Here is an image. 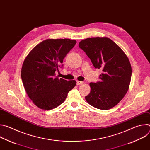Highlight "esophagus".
I'll list each match as a JSON object with an SVG mask.
<instances>
[{"mask_svg": "<svg viewBox=\"0 0 150 150\" xmlns=\"http://www.w3.org/2000/svg\"><path fill=\"white\" fill-rule=\"evenodd\" d=\"M83 82H82V81H76V84H77L78 85H82V84H83Z\"/></svg>", "mask_w": 150, "mask_h": 150, "instance_id": "34e87169", "label": "esophagus"}]
</instances>
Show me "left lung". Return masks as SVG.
I'll return each instance as SVG.
<instances>
[{"instance_id": "8db88e82", "label": "left lung", "mask_w": 150, "mask_h": 150, "mask_svg": "<svg viewBox=\"0 0 150 150\" xmlns=\"http://www.w3.org/2000/svg\"><path fill=\"white\" fill-rule=\"evenodd\" d=\"M79 47L90 59L95 68L101 69V81L91 82L90 93L85 100L92 106L108 110L117 104L129 89L132 68L123 50L108 37L82 40Z\"/></svg>"}]
</instances>
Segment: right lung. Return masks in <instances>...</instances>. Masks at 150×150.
Segmentation results:
<instances>
[{
	"mask_svg": "<svg viewBox=\"0 0 150 150\" xmlns=\"http://www.w3.org/2000/svg\"><path fill=\"white\" fill-rule=\"evenodd\" d=\"M76 43V40L68 38L47 39L34 47L25 59L21 78L27 95L40 109L57 108L76 85V81L59 78L55 74Z\"/></svg>",
	"mask_w": 150,
	"mask_h": 150,
	"instance_id": "1",
	"label": "right lung"
}]
</instances>
